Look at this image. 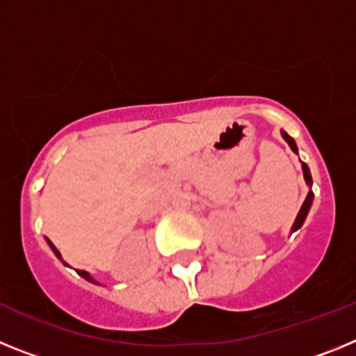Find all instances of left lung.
I'll list each match as a JSON object with an SVG mask.
<instances>
[{"label":"left lung","instance_id":"8db88e82","mask_svg":"<svg viewBox=\"0 0 356 356\" xmlns=\"http://www.w3.org/2000/svg\"><path fill=\"white\" fill-rule=\"evenodd\" d=\"M282 137H284L285 143L289 144V147H291V149L294 151L296 155H298V146H296V140L292 139L291 135H289L287 131L282 130ZM301 169H303V178H305V181H307V185H308V194H307V197H305V201H303V205H301L300 212H298V216H296V221H294V225H292V228H291L292 234H294V232H298V229H300L301 226H303L305 219H307V216H308V210H310V207H312V201H314L312 175H310V169H308V165L305 162H301Z\"/></svg>","mask_w":356,"mask_h":356}]
</instances>
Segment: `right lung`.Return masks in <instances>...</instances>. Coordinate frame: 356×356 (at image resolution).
<instances>
[{"mask_svg":"<svg viewBox=\"0 0 356 356\" xmlns=\"http://www.w3.org/2000/svg\"><path fill=\"white\" fill-rule=\"evenodd\" d=\"M46 242H48V244H49V248H51V251H53V253H55V254H56V259H60V260H62V254H60V251L56 250V248H55V244H53V242H51V241H49V238H46ZM62 264H64V266H67V264H65V262H64V260H62ZM76 273H78V275H80V276H81V278H85V280H87V282H90V284L102 285V284H99V282H96V280H94V278H92V276H90V275H89V273H87V271H80V269H76Z\"/></svg>","mask_w":356,"mask_h":356,"instance_id":"right-lung-1","label":"right lung"}]
</instances>
